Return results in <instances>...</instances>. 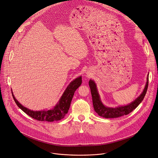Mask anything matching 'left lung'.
Masks as SVG:
<instances>
[{
  "label": "left lung",
  "instance_id": "obj_1",
  "mask_svg": "<svg viewBox=\"0 0 158 158\" xmlns=\"http://www.w3.org/2000/svg\"><path fill=\"white\" fill-rule=\"evenodd\" d=\"M148 80L149 74L148 75L147 81L143 91L141 95L134 101L126 106H118L116 107H107L103 104L98 93V88L95 82L93 80L90 79L89 81V85L90 89H91L94 110L99 116L104 118H116L129 114L134 109H136L143 100L148 90Z\"/></svg>",
  "mask_w": 158,
  "mask_h": 158
}]
</instances>
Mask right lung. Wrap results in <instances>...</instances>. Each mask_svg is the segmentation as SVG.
<instances>
[{
  "label": "right lung",
  "mask_w": 158,
  "mask_h": 158,
  "mask_svg": "<svg viewBox=\"0 0 158 158\" xmlns=\"http://www.w3.org/2000/svg\"><path fill=\"white\" fill-rule=\"evenodd\" d=\"M82 83V76H79L73 80L67 87L63 94L60 97L58 102L52 108L48 110H32L22 106L15 99L12 92L13 98L17 106L23 110L28 116L39 121L53 122L63 119L68 112L73 96L76 89Z\"/></svg>",
  "instance_id": "right-lung-1"
}]
</instances>
